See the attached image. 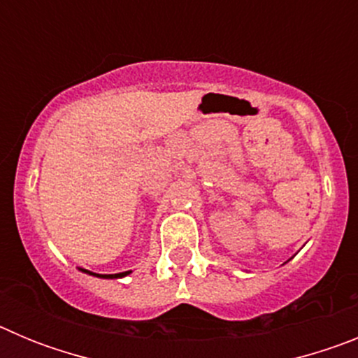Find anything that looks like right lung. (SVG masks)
<instances>
[{"mask_svg": "<svg viewBox=\"0 0 358 358\" xmlns=\"http://www.w3.org/2000/svg\"><path fill=\"white\" fill-rule=\"evenodd\" d=\"M84 273L87 274H93V276H98V278H122V276H127L131 271H127V273H120V274H94V273H90V271H85V268H82Z\"/></svg>", "mask_w": 358, "mask_h": 358, "instance_id": "1", "label": "right lung"}]
</instances>
